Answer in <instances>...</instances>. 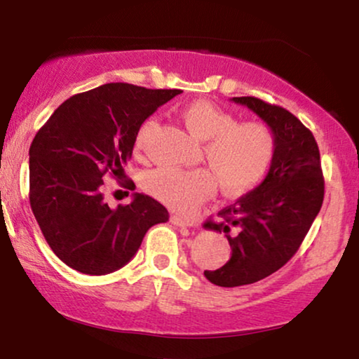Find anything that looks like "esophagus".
Wrapping results in <instances>:
<instances>
[{"label": "esophagus", "instance_id": "esophagus-1", "mask_svg": "<svg viewBox=\"0 0 359 359\" xmlns=\"http://www.w3.org/2000/svg\"><path fill=\"white\" fill-rule=\"evenodd\" d=\"M170 220L176 227H194V220L181 217V215H171Z\"/></svg>", "mask_w": 359, "mask_h": 359}]
</instances>
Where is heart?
<instances>
[{
    "instance_id": "b5f03b06",
    "label": "heart",
    "mask_w": 359,
    "mask_h": 359,
    "mask_svg": "<svg viewBox=\"0 0 359 359\" xmlns=\"http://www.w3.org/2000/svg\"><path fill=\"white\" fill-rule=\"evenodd\" d=\"M186 129L205 142L204 156L220 188L229 196L248 193L262 183L276 154V137L264 122H240L210 101H193L181 109ZM156 126L154 117L140 126L135 149L142 150ZM144 188L171 209L189 212L214 194L215 179L209 170L170 166L147 171Z\"/></svg>"
}]
</instances>
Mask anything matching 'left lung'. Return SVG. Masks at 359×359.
Masks as SVG:
<instances>
[{"mask_svg": "<svg viewBox=\"0 0 359 359\" xmlns=\"http://www.w3.org/2000/svg\"><path fill=\"white\" fill-rule=\"evenodd\" d=\"M253 111L276 137V154L257 188L220 210L204 229L225 233L232 257L204 271L215 286L257 283L283 268L301 247L323 203L320 151L312 132L284 107L258 97H232Z\"/></svg>", "mask_w": 359, "mask_h": 359, "instance_id": "left-lung-1", "label": "left lung"}]
</instances>
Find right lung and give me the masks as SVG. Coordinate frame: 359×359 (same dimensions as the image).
<instances>
[{"label":"right lung","instance_id":"1","mask_svg":"<svg viewBox=\"0 0 359 359\" xmlns=\"http://www.w3.org/2000/svg\"><path fill=\"white\" fill-rule=\"evenodd\" d=\"M180 93L107 83L62 102L34 137L29 201L52 252L70 268L95 276L117 271L147 230L168 220L158 201L140 193L111 209L102 178L124 173L140 126Z\"/></svg>","mask_w":359,"mask_h":359}]
</instances>
